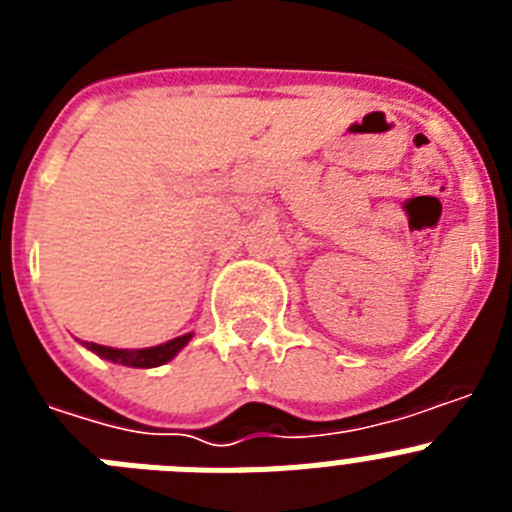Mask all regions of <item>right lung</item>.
I'll return each instance as SVG.
<instances>
[{
  "label": "right lung",
  "instance_id": "obj_1",
  "mask_svg": "<svg viewBox=\"0 0 512 512\" xmlns=\"http://www.w3.org/2000/svg\"><path fill=\"white\" fill-rule=\"evenodd\" d=\"M194 333H184L179 338H171L166 343H158V346L151 348H112V346H99V343L79 341L81 346L89 348L92 354L102 356V359L112 361V364L122 366H133V369H153V366H161L166 361L174 359L189 341H192Z\"/></svg>",
  "mask_w": 512,
  "mask_h": 512
}]
</instances>
